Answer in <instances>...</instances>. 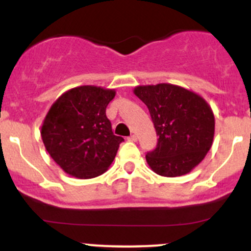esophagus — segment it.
I'll return each mask as SVG.
<instances>
[{
    "mask_svg": "<svg viewBox=\"0 0 251 251\" xmlns=\"http://www.w3.org/2000/svg\"><path fill=\"white\" fill-rule=\"evenodd\" d=\"M127 139L129 140V142H137V135H134V134L129 135Z\"/></svg>",
    "mask_w": 251,
    "mask_h": 251,
    "instance_id": "esophagus-1",
    "label": "esophagus"
}]
</instances>
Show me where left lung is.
Masks as SVG:
<instances>
[{"mask_svg":"<svg viewBox=\"0 0 251 251\" xmlns=\"http://www.w3.org/2000/svg\"><path fill=\"white\" fill-rule=\"evenodd\" d=\"M133 93L148 106L158 143L146 162L157 175L189 174L204 159L215 135V116L200 94L171 83L137 86Z\"/></svg>","mask_w":251,"mask_h":251,"instance_id":"8db88e82","label":"left lung"}]
</instances>
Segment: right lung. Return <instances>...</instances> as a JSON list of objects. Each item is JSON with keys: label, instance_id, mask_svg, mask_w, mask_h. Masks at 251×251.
<instances>
[{"label": "right lung", "instance_id": "right-lung-1", "mask_svg": "<svg viewBox=\"0 0 251 251\" xmlns=\"http://www.w3.org/2000/svg\"><path fill=\"white\" fill-rule=\"evenodd\" d=\"M114 89L79 86L50 106L41 127L42 142L66 174L89 179L106 172L116 158L122 137L112 132L106 107Z\"/></svg>", "mask_w": 251, "mask_h": 251}]
</instances>
